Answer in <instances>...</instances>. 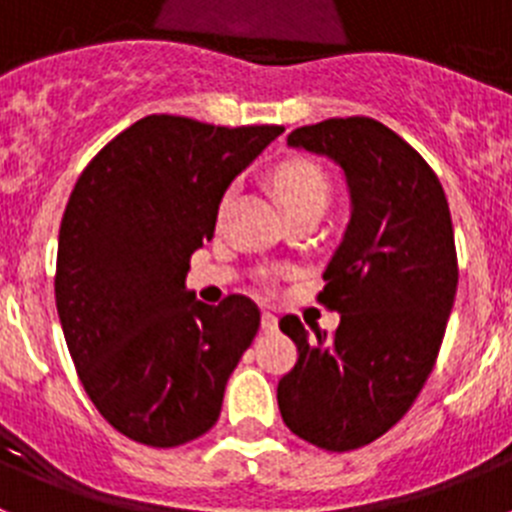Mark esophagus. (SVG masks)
Segmentation results:
<instances>
[{
  "label": "esophagus",
  "instance_id": "1",
  "mask_svg": "<svg viewBox=\"0 0 512 512\" xmlns=\"http://www.w3.org/2000/svg\"><path fill=\"white\" fill-rule=\"evenodd\" d=\"M261 328H264V333H274V330L279 328L277 315H271V312H264V315H261Z\"/></svg>",
  "mask_w": 512,
  "mask_h": 512
}]
</instances>
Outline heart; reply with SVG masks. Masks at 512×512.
Returning a JSON list of instances; mask_svg holds the SVG:
<instances>
[{
  "mask_svg": "<svg viewBox=\"0 0 512 512\" xmlns=\"http://www.w3.org/2000/svg\"><path fill=\"white\" fill-rule=\"evenodd\" d=\"M271 184H274V192L287 210H295L302 205L325 207V202H328V179L318 166L302 161V158H292V161L279 164L271 174Z\"/></svg>",
  "mask_w": 512,
  "mask_h": 512,
  "instance_id": "obj_1",
  "label": "heart"
}]
</instances>
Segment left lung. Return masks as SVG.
<instances>
[{"label": "left lung", "instance_id": "1", "mask_svg": "<svg viewBox=\"0 0 512 512\" xmlns=\"http://www.w3.org/2000/svg\"><path fill=\"white\" fill-rule=\"evenodd\" d=\"M287 143L341 166L351 220L318 295L341 312L336 333L279 320L297 346L279 413L318 449H361L408 413L436 364L459 282L449 202L423 156L372 117L305 125Z\"/></svg>", "mask_w": 512, "mask_h": 512}]
</instances>
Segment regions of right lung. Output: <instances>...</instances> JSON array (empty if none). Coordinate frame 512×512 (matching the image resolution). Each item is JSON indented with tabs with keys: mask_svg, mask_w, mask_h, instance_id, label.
Returning <instances> with one entry per match:
<instances>
[{
	"mask_svg": "<svg viewBox=\"0 0 512 512\" xmlns=\"http://www.w3.org/2000/svg\"><path fill=\"white\" fill-rule=\"evenodd\" d=\"M282 133L148 115L81 171L58 233L56 307L89 400L122 436L174 449L220 418L261 312L243 295L205 305L184 279L225 189Z\"/></svg>",
	"mask_w": 512,
	"mask_h": 512,
	"instance_id": "add662e5",
	"label": "right lung"
}]
</instances>
